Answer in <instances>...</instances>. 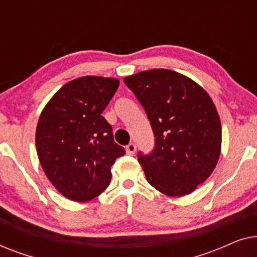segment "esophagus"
Returning <instances> with one entry per match:
<instances>
[{"label":"esophagus","mask_w":257,"mask_h":257,"mask_svg":"<svg viewBox=\"0 0 257 257\" xmlns=\"http://www.w3.org/2000/svg\"><path fill=\"white\" fill-rule=\"evenodd\" d=\"M136 150H137V146L136 144L133 143H130L127 146H126V153L130 154V156H133V154L136 153Z\"/></svg>","instance_id":"1"}]
</instances>
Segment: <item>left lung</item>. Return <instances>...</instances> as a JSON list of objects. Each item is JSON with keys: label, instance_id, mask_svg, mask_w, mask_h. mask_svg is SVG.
<instances>
[{"label": "left lung", "instance_id": "1", "mask_svg": "<svg viewBox=\"0 0 257 257\" xmlns=\"http://www.w3.org/2000/svg\"><path fill=\"white\" fill-rule=\"evenodd\" d=\"M145 110L154 149L138 152L151 186L164 194L192 193L215 168L221 151V122L208 93L181 73L147 70L124 79Z\"/></svg>", "mask_w": 257, "mask_h": 257}]
</instances>
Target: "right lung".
I'll return each mask as SVG.
<instances>
[{
	"label": "right lung",
	"mask_w": 257,
	"mask_h": 257,
	"mask_svg": "<svg viewBox=\"0 0 257 257\" xmlns=\"http://www.w3.org/2000/svg\"><path fill=\"white\" fill-rule=\"evenodd\" d=\"M119 80L86 76L63 85L42 111L36 149L45 175L65 198L85 202L104 192L111 166L124 156L101 113Z\"/></svg>",
	"instance_id": "add662e5"
}]
</instances>
